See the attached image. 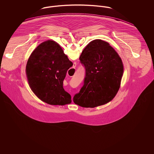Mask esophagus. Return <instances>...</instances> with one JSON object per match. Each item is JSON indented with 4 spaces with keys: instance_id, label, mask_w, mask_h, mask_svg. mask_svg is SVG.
Masks as SVG:
<instances>
[{
    "instance_id": "34e87169",
    "label": "esophagus",
    "mask_w": 154,
    "mask_h": 154,
    "mask_svg": "<svg viewBox=\"0 0 154 154\" xmlns=\"http://www.w3.org/2000/svg\"><path fill=\"white\" fill-rule=\"evenodd\" d=\"M75 66H76V64H75V63H74L73 66V69H72L71 70H74L73 68H75Z\"/></svg>"
}]
</instances>
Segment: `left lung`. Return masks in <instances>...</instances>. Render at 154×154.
Wrapping results in <instances>:
<instances>
[{"instance_id": "obj_1", "label": "left lung", "mask_w": 154, "mask_h": 154, "mask_svg": "<svg viewBox=\"0 0 154 154\" xmlns=\"http://www.w3.org/2000/svg\"><path fill=\"white\" fill-rule=\"evenodd\" d=\"M79 59L85 76L80 92L74 96V103L94 108L109 102L117 94L124 72L117 52L108 43L96 39L86 46Z\"/></svg>"}]
</instances>
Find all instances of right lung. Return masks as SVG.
Segmentation results:
<instances>
[{
    "label": "right lung",
    "mask_w": 154,
    "mask_h": 154,
    "mask_svg": "<svg viewBox=\"0 0 154 154\" xmlns=\"http://www.w3.org/2000/svg\"><path fill=\"white\" fill-rule=\"evenodd\" d=\"M73 66L58 43L47 40L41 43L28 59L26 73L30 87L43 102L51 105L72 102L63 87L68 69Z\"/></svg>",
    "instance_id": "right-lung-1"
}]
</instances>
